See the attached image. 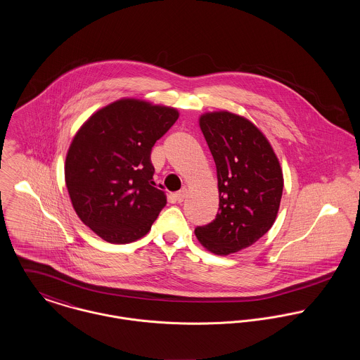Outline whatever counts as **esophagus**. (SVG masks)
<instances>
[{
    "label": "esophagus",
    "mask_w": 360,
    "mask_h": 360,
    "mask_svg": "<svg viewBox=\"0 0 360 360\" xmlns=\"http://www.w3.org/2000/svg\"><path fill=\"white\" fill-rule=\"evenodd\" d=\"M186 195H188V191L186 189H182V191H179L178 193H175V200L178 201V202H182L185 198H186Z\"/></svg>",
    "instance_id": "obj_1"
}]
</instances>
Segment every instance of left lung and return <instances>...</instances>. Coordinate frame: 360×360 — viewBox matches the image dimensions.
Returning <instances> with one entry per match:
<instances>
[{
	"label": "left lung",
	"instance_id": "obj_1",
	"mask_svg": "<svg viewBox=\"0 0 360 360\" xmlns=\"http://www.w3.org/2000/svg\"><path fill=\"white\" fill-rule=\"evenodd\" d=\"M200 129L217 166L219 211L194 233L204 248L226 256L248 248L274 224L283 189L282 169L270 142L240 115L204 113Z\"/></svg>",
	"mask_w": 360,
	"mask_h": 360
}]
</instances>
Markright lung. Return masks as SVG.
<instances>
[{
	"label": "right lung",
	"mask_w": 360,
	"mask_h": 360,
	"mask_svg": "<svg viewBox=\"0 0 360 360\" xmlns=\"http://www.w3.org/2000/svg\"><path fill=\"white\" fill-rule=\"evenodd\" d=\"M175 108L122 98L93 113L65 158V185L79 219L112 244L143 237L167 204L150 152L176 122Z\"/></svg>",
	"instance_id": "right-lung-1"
}]
</instances>
